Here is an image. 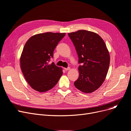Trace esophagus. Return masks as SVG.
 I'll use <instances>...</instances> for the list:
<instances>
[{"label": "esophagus", "instance_id": "obj_1", "mask_svg": "<svg viewBox=\"0 0 131 131\" xmlns=\"http://www.w3.org/2000/svg\"><path fill=\"white\" fill-rule=\"evenodd\" d=\"M64 70H65L66 71H67V70H69L70 69V67H68V68H64Z\"/></svg>", "mask_w": 131, "mask_h": 131}]
</instances>
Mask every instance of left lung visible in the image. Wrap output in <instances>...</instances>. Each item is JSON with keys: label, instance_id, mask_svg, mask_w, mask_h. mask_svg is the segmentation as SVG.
Returning <instances> with one entry per match:
<instances>
[{"label": "left lung", "instance_id": "8db88e82", "mask_svg": "<svg viewBox=\"0 0 131 131\" xmlns=\"http://www.w3.org/2000/svg\"><path fill=\"white\" fill-rule=\"evenodd\" d=\"M78 55L79 77L74 83L84 93H91L102 85L110 64V55L102 38L92 31L79 30L68 33Z\"/></svg>", "mask_w": 131, "mask_h": 131}]
</instances>
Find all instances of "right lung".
<instances>
[{"label":"right lung","mask_w":131,"mask_h":131,"mask_svg":"<svg viewBox=\"0 0 131 131\" xmlns=\"http://www.w3.org/2000/svg\"><path fill=\"white\" fill-rule=\"evenodd\" d=\"M66 33L47 32L33 35L26 42L20 58L26 80L38 92H46L57 84L62 69L52 62L53 51Z\"/></svg>","instance_id":"1"}]
</instances>
